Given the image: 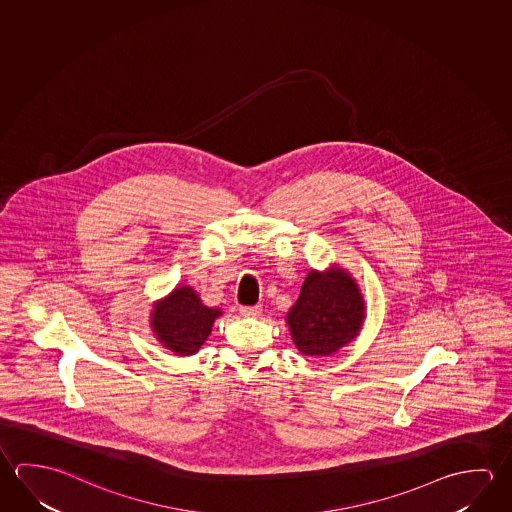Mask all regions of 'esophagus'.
<instances>
[{
    "label": "esophagus",
    "mask_w": 512,
    "mask_h": 512,
    "mask_svg": "<svg viewBox=\"0 0 512 512\" xmlns=\"http://www.w3.org/2000/svg\"><path fill=\"white\" fill-rule=\"evenodd\" d=\"M239 313L243 314L244 318H257L262 313L260 305H253V307H241Z\"/></svg>",
    "instance_id": "obj_1"
}]
</instances>
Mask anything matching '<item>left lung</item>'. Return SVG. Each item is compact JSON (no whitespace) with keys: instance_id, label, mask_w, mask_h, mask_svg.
Wrapping results in <instances>:
<instances>
[{"instance_id":"8db88e82","label":"left lung","mask_w":512,"mask_h":512,"mask_svg":"<svg viewBox=\"0 0 512 512\" xmlns=\"http://www.w3.org/2000/svg\"><path fill=\"white\" fill-rule=\"evenodd\" d=\"M365 318L367 305L356 278L340 264H331L307 273L286 323L300 354L325 358L356 340Z\"/></svg>"}]
</instances>
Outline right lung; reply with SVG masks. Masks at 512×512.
<instances>
[{
	"mask_svg": "<svg viewBox=\"0 0 512 512\" xmlns=\"http://www.w3.org/2000/svg\"><path fill=\"white\" fill-rule=\"evenodd\" d=\"M221 314L223 309L203 304L194 287L183 284L154 302L149 327L163 349L176 356H192L207 341Z\"/></svg>",
	"mask_w": 512,
	"mask_h": 512,
	"instance_id": "right-lung-1",
	"label": "right lung"
}]
</instances>
